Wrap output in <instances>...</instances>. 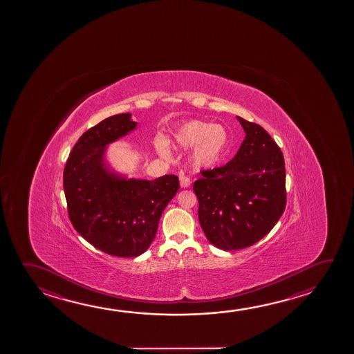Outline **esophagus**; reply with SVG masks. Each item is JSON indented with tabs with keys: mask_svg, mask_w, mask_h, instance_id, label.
<instances>
[{
	"mask_svg": "<svg viewBox=\"0 0 354 354\" xmlns=\"http://www.w3.org/2000/svg\"><path fill=\"white\" fill-rule=\"evenodd\" d=\"M192 185V180L190 178H187L184 174H180V186L183 187V189H185V187H189V186Z\"/></svg>",
	"mask_w": 354,
	"mask_h": 354,
	"instance_id": "1",
	"label": "esophagus"
}]
</instances>
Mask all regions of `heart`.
Wrapping results in <instances>:
<instances>
[{
    "label": "heart",
    "instance_id": "obj_1",
    "mask_svg": "<svg viewBox=\"0 0 354 354\" xmlns=\"http://www.w3.org/2000/svg\"><path fill=\"white\" fill-rule=\"evenodd\" d=\"M175 143L192 148V162L198 168H212L223 156L229 144V134L223 125L210 124L201 120H190L181 125L174 134ZM156 148L162 156H168V142L156 139Z\"/></svg>",
    "mask_w": 354,
    "mask_h": 354
}]
</instances>
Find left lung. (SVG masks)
<instances>
[{
	"label": "left lung",
	"mask_w": 354,
	"mask_h": 354,
	"mask_svg": "<svg viewBox=\"0 0 354 354\" xmlns=\"http://www.w3.org/2000/svg\"><path fill=\"white\" fill-rule=\"evenodd\" d=\"M246 137L226 165L203 170L194 183L198 221L207 240L225 251L248 248L266 236L286 207L283 154L261 125L241 117Z\"/></svg>",
	"instance_id": "1"
}]
</instances>
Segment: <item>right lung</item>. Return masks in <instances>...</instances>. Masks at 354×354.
<instances>
[{
    "label": "right lung",
    "mask_w": 354,
    "mask_h": 354,
    "mask_svg": "<svg viewBox=\"0 0 354 354\" xmlns=\"http://www.w3.org/2000/svg\"><path fill=\"white\" fill-rule=\"evenodd\" d=\"M131 113L112 115L75 143L63 171V189L75 231L112 256L137 257L156 237L162 211L179 190L176 175L125 179L104 162L108 144L134 131Z\"/></svg>",
    "instance_id": "add662e5"
}]
</instances>
